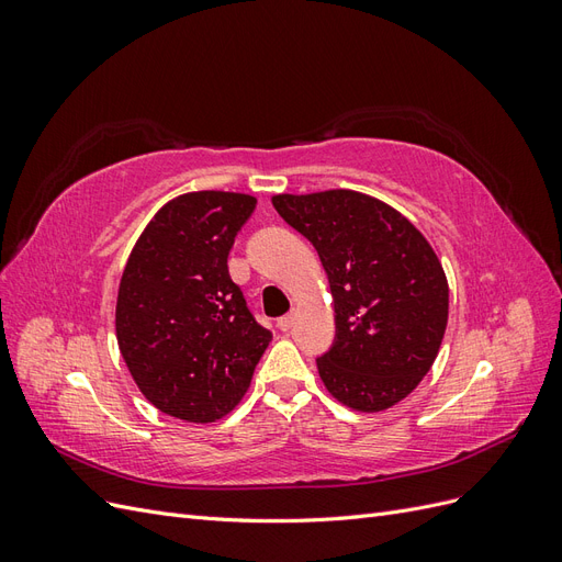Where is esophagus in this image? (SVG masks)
<instances>
[{
    "label": "esophagus",
    "instance_id": "obj_1",
    "mask_svg": "<svg viewBox=\"0 0 562 562\" xmlns=\"http://www.w3.org/2000/svg\"><path fill=\"white\" fill-rule=\"evenodd\" d=\"M295 318H297V314L295 312H291V314H285V316H281L279 321H277V326H279V330H283V333H288L293 328V323H295Z\"/></svg>",
    "mask_w": 562,
    "mask_h": 562
}]
</instances>
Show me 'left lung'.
Listing matches in <instances>:
<instances>
[{"label":"left lung","instance_id":"left-lung-1","mask_svg":"<svg viewBox=\"0 0 562 562\" xmlns=\"http://www.w3.org/2000/svg\"><path fill=\"white\" fill-rule=\"evenodd\" d=\"M314 244L335 304V342L316 359L328 394L382 413L431 370L448 326V279L424 234L389 203L353 190L271 196Z\"/></svg>","mask_w":562,"mask_h":562}]
</instances>
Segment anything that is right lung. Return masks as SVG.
<instances>
[{"instance_id": "right-lung-1", "label": "right lung", "mask_w": 562, "mask_h": 562, "mask_svg": "<svg viewBox=\"0 0 562 562\" xmlns=\"http://www.w3.org/2000/svg\"><path fill=\"white\" fill-rule=\"evenodd\" d=\"M255 211L239 192H187L155 213L116 293V342L161 413L211 424L232 413L271 342L229 279L227 255Z\"/></svg>"}]
</instances>
